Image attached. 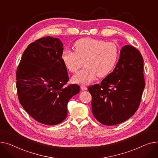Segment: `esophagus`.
I'll return each mask as SVG.
<instances>
[{"label": "esophagus", "mask_w": 158, "mask_h": 158, "mask_svg": "<svg viewBox=\"0 0 158 158\" xmlns=\"http://www.w3.org/2000/svg\"><path fill=\"white\" fill-rule=\"evenodd\" d=\"M80 88H81V90H87V87L85 86V85H81Z\"/></svg>", "instance_id": "obj_1"}]
</instances>
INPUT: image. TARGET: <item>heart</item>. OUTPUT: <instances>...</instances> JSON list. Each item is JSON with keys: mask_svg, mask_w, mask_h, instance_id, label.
Masks as SVG:
<instances>
[{"mask_svg": "<svg viewBox=\"0 0 158 158\" xmlns=\"http://www.w3.org/2000/svg\"><path fill=\"white\" fill-rule=\"evenodd\" d=\"M74 52L65 50L61 59L65 67L71 73H76L83 64L85 66L73 77V81L87 84L97 76L104 77L114 68L118 57L117 46L102 40L85 38L73 44Z\"/></svg>", "mask_w": 158, "mask_h": 158, "instance_id": "heart-1", "label": "heart"}]
</instances>
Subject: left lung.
<instances>
[{
	"mask_svg": "<svg viewBox=\"0 0 158 158\" xmlns=\"http://www.w3.org/2000/svg\"><path fill=\"white\" fill-rule=\"evenodd\" d=\"M143 59L134 46L121 48L113 72L101 83L89 86L92 110L94 117L106 126L126 121L140 106L145 82Z\"/></svg>",
	"mask_w": 158,
	"mask_h": 158,
	"instance_id": "obj_1",
	"label": "left lung"
}]
</instances>
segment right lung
Here are the masks:
<instances>
[{"label": "right lung", "mask_w": 158, "mask_h": 158, "mask_svg": "<svg viewBox=\"0 0 158 158\" xmlns=\"http://www.w3.org/2000/svg\"><path fill=\"white\" fill-rule=\"evenodd\" d=\"M62 46L58 38L50 36L36 40L25 50L16 70L20 103L36 121L46 125L62 123L68 101L80 92L78 85H67Z\"/></svg>", "instance_id": "add662e5"}]
</instances>
